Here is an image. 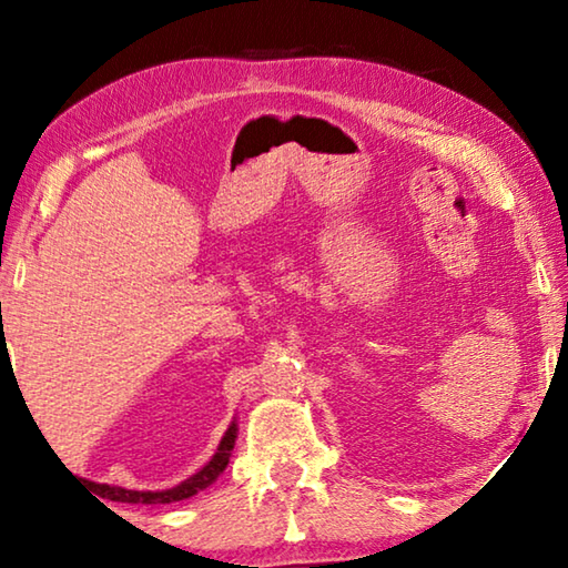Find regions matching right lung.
Instances as JSON below:
<instances>
[{"label": "right lung", "mask_w": 568, "mask_h": 568, "mask_svg": "<svg viewBox=\"0 0 568 568\" xmlns=\"http://www.w3.org/2000/svg\"><path fill=\"white\" fill-rule=\"evenodd\" d=\"M235 438H237V423H230V428L225 430L223 440L215 450V456L207 460V464L192 474L190 478L182 480V484L165 488V491H130V488L122 486H108L102 484V494L110 498V501H122V504H175V501H185V498L195 496L207 488L210 484H215L217 476L223 474L230 464V450L235 448Z\"/></svg>", "instance_id": "obj_1"}]
</instances>
